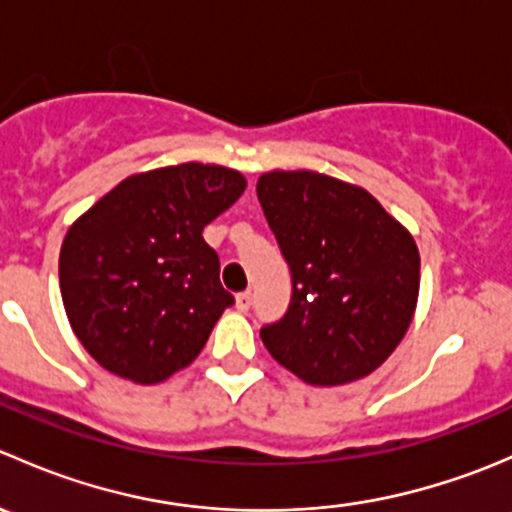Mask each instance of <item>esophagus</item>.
<instances>
[{"mask_svg":"<svg viewBox=\"0 0 512 512\" xmlns=\"http://www.w3.org/2000/svg\"><path fill=\"white\" fill-rule=\"evenodd\" d=\"M250 304H252V292H250V289H245V292H240L235 297V307L240 309V312H247V309H250Z\"/></svg>","mask_w":512,"mask_h":512,"instance_id":"esophagus-1","label":"esophagus"}]
</instances>
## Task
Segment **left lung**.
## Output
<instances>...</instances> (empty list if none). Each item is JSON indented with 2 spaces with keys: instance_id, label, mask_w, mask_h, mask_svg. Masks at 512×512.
<instances>
[{
  "instance_id": "1",
  "label": "left lung",
  "mask_w": 512,
  "mask_h": 512,
  "mask_svg": "<svg viewBox=\"0 0 512 512\" xmlns=\"http://www.w3.org/2000/svg\"><path fill=\"white\" fill-rule=\"evenodd\" d=\"M257 200L292 277L287 312L260 329L267 352L314 386L371 374L414 317V237L366 190L312 170L265 173Z\"/></svg>"
}]
</instances>
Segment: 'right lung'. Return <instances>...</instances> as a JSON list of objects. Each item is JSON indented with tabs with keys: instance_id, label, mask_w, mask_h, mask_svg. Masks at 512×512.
<instances>
[{
	"instance_id": "obj_1",
	"label": "right lung",
	"mask_w": 512,
	"mask_h": 512,
	"mask_svg": "<svg viewBox=\"0 0 512 512\" xmlns=\"http://www.w3.org/2000/svg\"><path fill=\"white\" fill-rule=\"evenodd\" d=\"M245 190L237 170L183 163L131 175L66 232L61 297L103 369L158 384L188 366L235 304L203 227Z\"/></svg>"
}]
</instances>
